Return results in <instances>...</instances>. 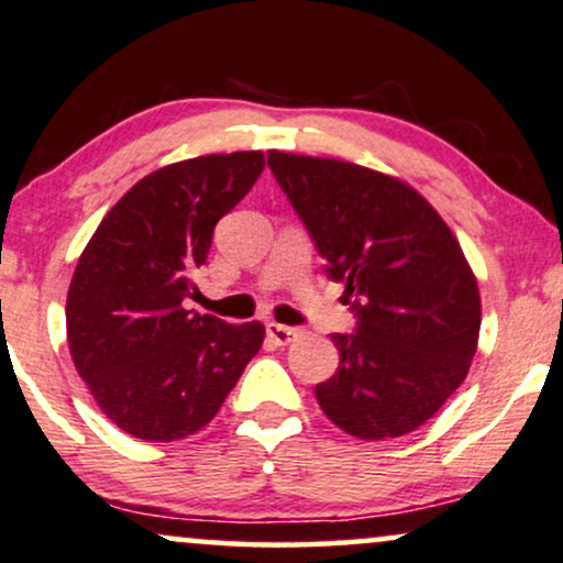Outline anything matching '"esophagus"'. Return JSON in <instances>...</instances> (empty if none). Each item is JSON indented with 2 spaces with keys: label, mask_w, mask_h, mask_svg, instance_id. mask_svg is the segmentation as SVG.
Wrapping results in <instances>:
<instances>
[{
  "label": "esophagus",
  "mask_w": 563,
  "mask_h": 563,
  "mask_svg": "<svg viewBox=\"0 0 563 563\" xmlns=\"http://www.w3.org/2000/svg\"><path fill=\"white\" fill-rule=\"evenodd\" d=\"M264 330H267V338L269 341H275L277 346H286V343H290L296 335H299V330L296 328H288V324H277V322H267L264 324Z\"/></svg>",
  "instance_id": "1"
}]
</instances>
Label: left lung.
Here are the masks:
<instances>
[{
  "mask_svg": "<svg viewBox=\"0 0 563 563\" xmlns=\"http://www.w3.org/2000/svg\"><path fill=\"white\" fill-rule=\"evenodd\" d=\"M330 280L346 286L354 333H335V375L314 388L333 424L398 438L464 383L479 338V290L462 246L415 188L341 159L267 152Z\"/></svg>",
  "mask_w": 563,
  "mask_h": 563,
  "instance_id": "1",
  "label": "left lung"
}]
</instances>
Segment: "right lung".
<instances>
[{
	"label": "right lung",
	"mask_w": 563,
	"mask_h": 563,
	"mask_svg": "<svg viewBox=\"0 0 563 563\" xmlns=\"http://www.w3.org/2000/svg\"><path fill=\"white\" fill-rule=\"evenodd\" d=\"M262 170V152L162 167L107 212L80 254L67 343L99 409L128 435L170 443L207 428L262 349L260 322L183 309L214 225Z\"/></svg>",
	"instance_id": "add662e5"
}]
</instances>
